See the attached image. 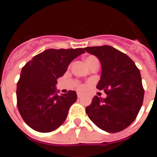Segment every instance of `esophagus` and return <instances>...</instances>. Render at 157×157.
I'll return each mask as SVG.
<instances>
[{
    "mask_svg": "<svg viewBox=\"0 0 157 157\" xmlns=\"http://www.w3.org/2000/svg\"><path fill=\"white\" fill-rule=\"evenodd\" d=\"M77 98H82V94H81L80 92H77Z\"/></svg>",
    "mask_w": 157,
    "mask_h": 157,
    "instance_id": "34e87169",
    "label": "esophagus"
}]
</instances>
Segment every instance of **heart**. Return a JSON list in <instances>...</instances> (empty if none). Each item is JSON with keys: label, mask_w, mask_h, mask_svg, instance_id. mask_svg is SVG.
<instances>
[{"label": "heart", "mask_w": 157, "mask_h": 157, "mask_svg": "<svg viewBox=\"0 0 157 157\" xmlns=\"http://www.w3.org/2000/svg\"><path fill=\"white\" fill-rule=\"evenodd\" d=\"M97 59V58L93 57V56H89V57H87V58H86L85 61H86V65H88L89 64H90V63H91V62H92L93 59ZM85 88H86L85 86H79V89H80V90H84Z\"/></svg>", "instance_id": "heart-1"}]
</instances>
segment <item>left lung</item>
<instances>
[{"label": "left lung", "mask_w": 157, "mask_h": 157, "mask_svg": "<svg viewBox=\"0 0 157 157\" xmlns=\"http://www.w3.org/2000/svg\"><path fill=\"white\" fill-rule=\"evenodd\" d=\"M102 66L97 88L104 90L106 98L95 96L86 112L98 128L109 133L122 131L134 122L144 99L140 72L135 62L109 45L86 47Z\"/></svg>", "instance_id": "8db88e82"}]
</instances>
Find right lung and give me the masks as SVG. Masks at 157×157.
Segmentation results:
<instances>
[{
  "label": "right lung",
  "instance_id": "right-lung-1",
  "mask_svg": "<svg viewBox=\"0 0 157 157\" xmlns=\"http://www.w3.org/2000/svg\"><path fill=\"white\" fill-rule=\"evenodd\" d=\"M84 53L82 48H49L22 67L17 85V109L30 128L47 133L65 122L77 95L75 91L59 95L57 79L63 76L74 59Z\"/></svg>",
  "mask_w": 157,
  "mask_h": 157
}]
</instances>
